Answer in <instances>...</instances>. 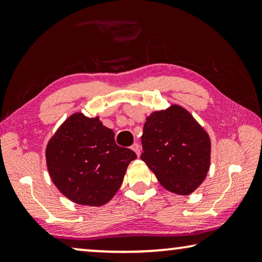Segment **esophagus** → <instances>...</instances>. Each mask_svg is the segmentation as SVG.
Returning a JSON list of instances; mask_svg holds the SVG:
<instances>
[{
  "label": "esophagus",
  "mask_w": 262,
  "mask_h": 262,
  "mask_svg": "<svg viewBox=\"0 0 262 262\" xmlns=\"http://www.w3.org/2000/svg\"><path fill=\"white\" fill-rule=\"evenodd\" d=\"M132 149H133V150L135 151L136 155H138V156L140 157V155H141V148H140V144H139V143H134V144H133V146H132Z\"/></svg>",
  "instance_id": "1"
}]
</instances>
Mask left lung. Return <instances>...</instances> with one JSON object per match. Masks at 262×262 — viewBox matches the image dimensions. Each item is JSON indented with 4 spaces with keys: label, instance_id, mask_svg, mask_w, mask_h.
<instances>
[{
    "label": "left lung",
    "instance_id": "1",
    "mask_svg": "<svg viewBox=\"0 0 262 262\" xmlns=\"http://www.w3.org/2000/svg\"><path fill=\"white\" fill-rule=\"evenodd\" d=\"M141 160L170 192L192 193L210 169L211 140L184 107L171 105L147 116Z\"/></svg>",
    "mask_w": 262,
    "mask_h": 262
}]
</instances>
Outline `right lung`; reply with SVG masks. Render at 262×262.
<instances>
[{
    "label": "right lung",
    "instance_id": "obj_1",
    "mask_svg": "<svg viewBox=\"0 0 262 262\" xmlns=\"http://www.w3.org/2000/svg\"><path fill=\"white\" fill-rule=\"evenodd\" d=\"M47 165L57 189L80 205L101 206L122 184L136 154L115 143L114 132L99 116H69L48 142Z\"/></svg>",
    "mask_w": 262,
    "mask_h": 262
}]
</instances>
